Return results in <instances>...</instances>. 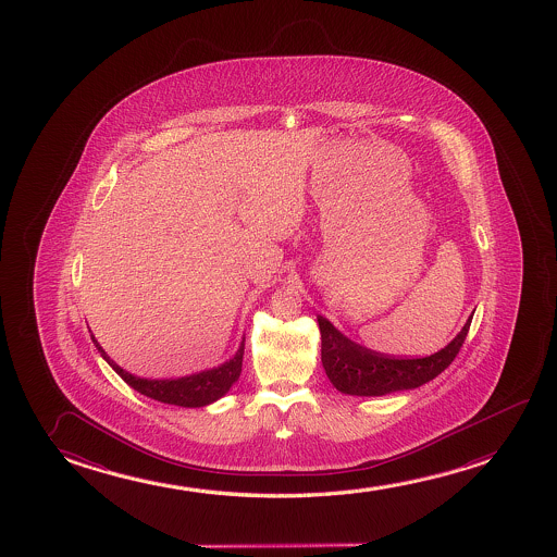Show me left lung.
Listing matches in <instances>:
<instances>
[{
  "instance_id": "obj_1",
  "label": "left lung",
  "mask_w": 557,
  "mask_h": 557,
  "mask_svg": "<svg viewBox=\"0 0 557 557\" xmlns=\"http://www.w3.org/2000/svg\"><path fill=\"white\" fill-rule=\"evenodd\" d=\"M471 317L462 332L435 355L423 359H397L384 352L370 351L339 334L324 317H319L322 339V367L337 392L361 397L412 389L440 376L455 361L470 330Z\"/></svg>"
}]
</instances>
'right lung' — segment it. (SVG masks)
<instances>
[{
  "mask_svg": "<svg viewBox=\"0 0 557 557\" xmlns=\"http://www.w3.org/2000/svg\"><path fill=\"white\" fill-rule=\"evenodd\" d=\"M91 339L101 352L102 359L109 362L110 367L116 370V374H120L127 385H132L135 392L160 403L177 405V407H206L213 400L220 399L231 389V385L235 384L243 370L244 344L240 345L235 357L225 364H221L220 369L206 370L195 376L180 377V380H145V377L132 376L126 370L120 369L116 362L110 361L109 355L102 351L101 345L97 344L94 336Z\"/></svg>",
  "mask_w": 557,
  "mask_h": 557,
  "instance_id": "obj_1",
  "label": "right lung"
}]
</instances>
